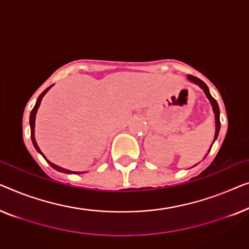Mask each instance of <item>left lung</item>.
I'll use <instances>...</instances> for the list:
<instances>
[{
	"instance_id": "left-lung-1",
	"label": "left lung",
	"mask_w": 249,
	"mask_h": 249,
	"mask_svg": "<svg viewBox=\"0 0 249 249\" xmlns=\"http://www.w3.org/2000/svg\"><path fill=\"white\" fill-rule=\"evenodd\" d=\"M188 79L192 81V83L198 85V86L202 88V89L204 90V93H205V95L207 96V98H209V100H210L211 104H212L213 112H214V117H215V135H214V141H215V139L217 138V136H219V131H220V108H219V105H217V102L214 100V98L212 97V95L210 94L209 87L206 86V84L204 83V81L198 79V78H197V77L190 76V74H188ZM214 141H213V142H214ZM211 147H212V146H211Z\"/></svg>"
}]
</instances>
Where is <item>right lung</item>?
I'll list each match as a JSON object with an SVG mask.
<instances>
[{"instance_id": "right-lung-1", "label": "right lung", "mask_w": 249, "mask_h": 249, "mask_svg": "<svg viewBox=\"0 0 249 249\" xmlns=\"http://www.w3.org/2000/svg\"><path fill=\"white\" fill-rule=\"evenodd\" d=\"M51 88V86L50 87H47L45 90L43 91L42 94L39 95L38 96V98H37V101H36V104H35V107H34V108L32 110V113H30V118H29V124H30V137H32V142H33V145H34V147H35V149L37 152L39 153L40 155L43 156L44 159L46 160L47 161V163H49V164L52 166L53 169H55L56 171H60V172H63V173H74V175H78V173H83V172H76V171H70V170H67V169H63V168H61V166H59V165H56V164H53L52 162H50L49 160H47L46 158H45V155L43 154L42 153V151H40L39 149V147H38V145H37V142H36V139H35V118H36V113H37V110H38V107H39V104H40V102H42V98L44 97V95H45L47 91H49V89Z\"/></svg>"}]
</instances>
